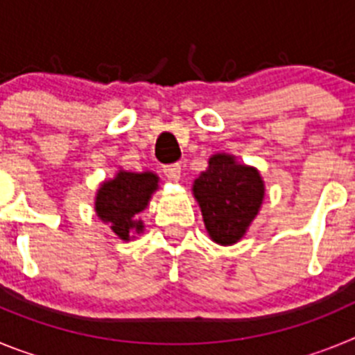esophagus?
I'll list each match as a JSON object with an SVG mask.
<instances>
[{"instance_id":"obj_1","label":"esophagus","mask_w":355,"mask_h":355,"mask_svg":"<svg viewBox=\"0 0 355 355\" xmlns=\"http://www.w3.org/2000/svg\"><path fill=\"white\" fill-rule=\"evenodd\" d=\"M163 174L167 175V180L180 181V178H181V165H180V163H172V165H165V167H163Z\"/></svg>"}]
</instances>
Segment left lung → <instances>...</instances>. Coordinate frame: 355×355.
<instances>
[{"label":"left lung","mask_w":355,"mask_h":355,"mask_svg":"<svg viewBox=\"0 0 355 355\" xmlns=\"http://www.w3.org/2000/svg\"><path fill=\"white\" fill-rule=\"evenodd\" d=\"M192 190L209 238L220 245H233L243 238L265 197L258 168L238 163L225 153L209 158L208 168L193 181Z\"/></svg>","instance_id":"1"}]
</instances>
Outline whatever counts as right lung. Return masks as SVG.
<instances>
[{
	"mask_svg": "<svg viewBox=\"0 0 355 355\" xmlns=\"http://www.w3.org/2000/svg\"><path fill=\"white\" fill-rule=\"evenodd\" d=\"M158 175L155 172L119 171L114 180L99 187L96 193V213L121 240L142 233L144 222L137 218L147 208L150 196L158 190Z\"/></svg>",
	"mask_w": 355,
	"mask_h": 355,
	"instance_id": "1",
	"label": "right lung"
}]
</instances>
